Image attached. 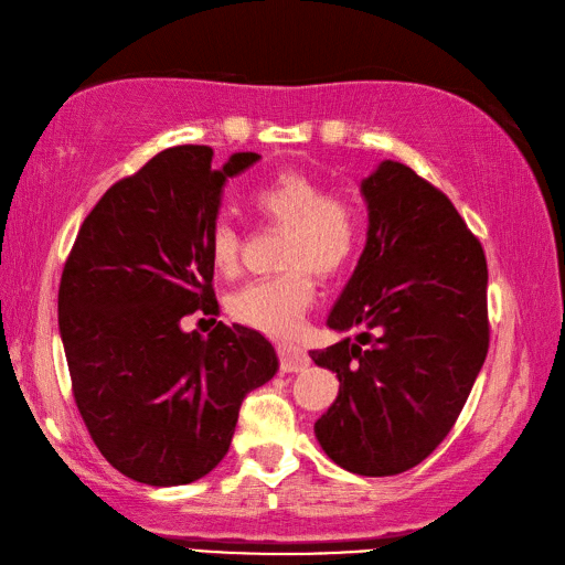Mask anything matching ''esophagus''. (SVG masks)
Wrapping results in <instances>:
<instances>
[{
	"mask_svg": "<svg viewBox=\"0 0 565 565\" xmlns=\"http://www.w3.org/2000/svg\"><path fill=\"white\" fill-rule=\"evenodd\" d=\"M278 355H280V370L282 372H301V370L309 367V363H311L309 353H306L297 344H280Z\"/></svg>",
	"mask_w": 565,
	"mask_h": 565,
	"instance_id": "esophagus-1",
	"label": "esophagus"
}]
</instances>
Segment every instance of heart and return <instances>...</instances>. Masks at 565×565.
Instances as JSON below:
<instances>
[{
    "label": "heart",
    "instance_id": "obj_1",
    "mask_svg": "<svg viewBox=\"0 0 565 565\" xmlns=\"http://www.w3.org/2000/svg\"><path fill=\"white\" fill-rule=\"evenodd\" d=\"M252 212L266 224L282 228L278 276L243 285L228 301L235 320L268 334H285L309 309L316 278H334L347 270L361 247L363 221L358 204L344 193H328L320 179L285 169L254 188L247 198ZM243 237L231 221L221 218L207 237L210 264L218 276H235Z\"/></svg>",
    "mask_w": 565,
    "mask_h": 565
}]
</instances>
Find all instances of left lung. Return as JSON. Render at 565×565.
Segmentation results:
<instances>
[{"instance_id":"left-lung-1","label":"left lung","mask_w":565,"mask_h":565,"mask_svg":"<svg viewBox=\"0 0 565 565\" xmlns=\"http://www.w3.org/2000/svg\"><path fill=\"white\" fill-rule=\"evenodd\" d=\"M361 191L367 243L328 318L353 339L311 351L339 380L313 429L341 469L396 476L450 434L483 367L488 264L448 195L407 164L384 160Z\"/></svg>"}]
</instances>
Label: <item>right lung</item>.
Masks as SVG:
<instances>
[{"instance_id":"right-lung-1","label":"right lung","mask_w":565,"mask_h":565,"mask_svg":"<svg viewBox=\"0 0 565 565\" xmlns=\"http://www.w3.org/2000/svg\"><path fill=\"white\" fill-rule=\"evenodd\" d=\"M210 146H174L113 183L84 218L58 287L73 396L96 448L146 486H185L226 457L249 391L278 370L243 324L204 339L181 318L216 313L207 237L221 188L259 156L212 167ZM216 322V320H214Z\"/></svg>"}]
</instances>
